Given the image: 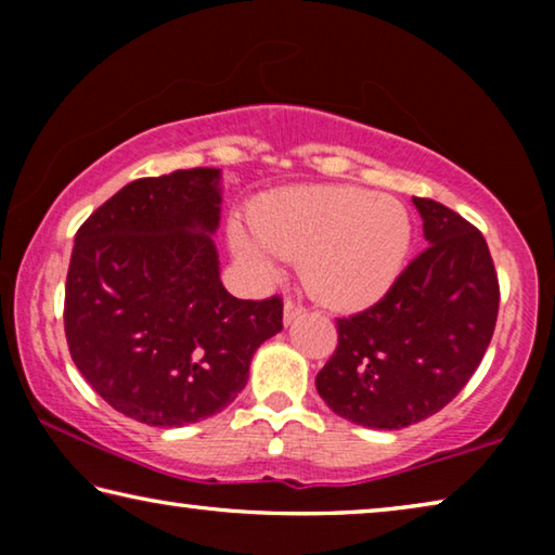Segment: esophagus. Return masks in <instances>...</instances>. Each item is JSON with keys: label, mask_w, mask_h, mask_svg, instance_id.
<instances>
[{"label": "esophagus", "mask_w": 555, "mask_h": 555, "mask_svg": "<svg viewBox=\"0 0 555 555\" xmlns=\"http://www.w3.org/2000/svg\"><path fill=\"white\" fill-rule=\"evenodd\" d=\"M300 311H304V308H300L296 300H291V298H286L284 300V325H291L296 321V318L300 315Z\"/></svg>", "instance_id": "obj_1"}]
</instances>
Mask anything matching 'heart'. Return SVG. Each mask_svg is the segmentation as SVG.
Listing matches in <instances>:
<instances>
[{
  "label": "heart",
  "instance_id": "1",
  "mask_svg": "<svg viewBox=\"0 0 555 555\" xmlns=\"http://www.w3.org/2000/svg\"><path fill=\"white\" fill-rule=\"evenodd\" d=\"M251 232L234 224L232 251L259 276L276 257L300 259L306 288L333 308L377 304L411 249V220L399 201L357 185L291 188L251 208Z\"/></svg>",
  "mask_w": 555,
  "mask_h": 555
}]
</instances>
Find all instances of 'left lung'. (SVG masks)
<instances>
[{
	"instance_id": "1",
	"label": "left lung",
	"mask_w": 555,
	"mask_h": 555,
	"mask_svg": "<svg viewBox=\"0 0 555 555\" xmlns=\"http://www.w3.org/2000/svg\"><path fill=\"white\" fill-rule=\"evenodd\" d=\"M428 247L379 304L337 318V350L315 389L357 426L399 430L453 401L492 340L500 284L482 232L446 205L413 198Z\"/></svg>"
}]
</instances>
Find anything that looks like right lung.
<instances>
[{
  "label": "right lung",
  "mask_w": 555,
  "mask_h": 555,
  "mask_svg": "<svg viewBox=\"0 0 555 555\" xmlns=\"http://www.w3.org/2000/svg\"><path fill=\"white\" fill-rule=\"evenodd\" d=\"M220 168L139 178L75 234L65 337L112 409L178 428L237 399L257 347L284 318L279 296L242 300L220 281Z\"/></svg>",
  "instance_id": "1"
}]
</instances>
